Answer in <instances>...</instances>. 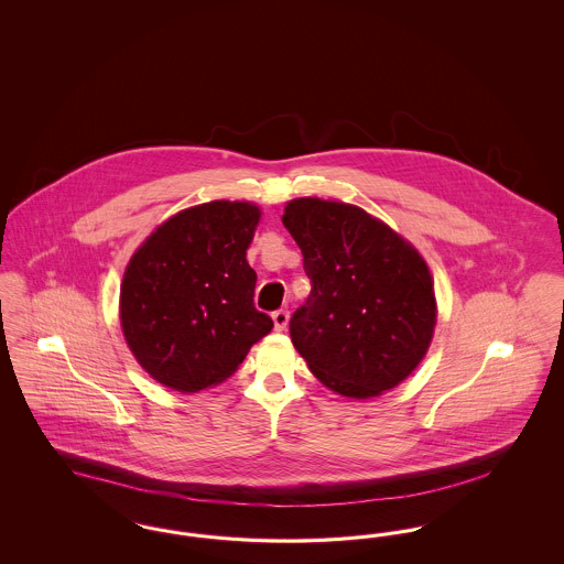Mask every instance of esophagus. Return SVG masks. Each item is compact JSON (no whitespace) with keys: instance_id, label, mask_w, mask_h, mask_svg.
I'll use <instances>...</instances> for the list:
<instances>
[{"instance_id":"obj_1","label":"esophagus","mask_w":564,"mask_h":564,"mask_svg":"<svg viewBox=\"0 0 564 564\" xmlns=\"http://www.w3.org/2000/svg\"><path fill=\"white\" fill-rule=\"evenodd\" d=\"M272 322H274L276 332H283L290 323V313L288 311H276V313H272Z\"/></svg>"}]
</instances>
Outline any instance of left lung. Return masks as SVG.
I'll return each instance as SVG.
<instances>
[{"label":"left lung","instance_id":"1","mask_svg":"<svg viewBox=\"0 0 564 564\" xmlns=\"http://www.w3.org/2000/svg\"><path fill=\"white\" fill-rule=\"evenodd\" d=\"M283 224L313 281L290 322L308 370L350 400L398 387L427 355L437 322L425 258L382 219L340 200L294 198Z\"/></svg>","mask_w":564,"mask_h":564}]
</instances>
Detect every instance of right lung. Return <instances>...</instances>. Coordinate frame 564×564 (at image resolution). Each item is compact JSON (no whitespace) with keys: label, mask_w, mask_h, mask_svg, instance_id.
Listing matches in <instances>:
<instances>
[{"label":"right lung","mask_w":564,"mask_h":564,"mask_svg":"<svg viewBox=\"0 0 564 564\" xmlns=\"http://www.w3.org/2000/svg\"><path fill=\"white\" fill-rule=\"evenodd\" d=\"M262 209L212 200L171 215L134 249L120 285V327L137 364L180 393L235 375L270 329L247 262Z\"/></svg>","instance_id":"right-lung-1"}]
</instances>
